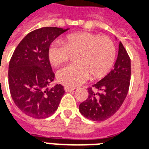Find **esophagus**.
I'll use <instances>...</instances> for the list:
<instances>
[{"instance_id": "1", "label": "esophagus", "mask_w": 149, "mask_h": 149, "mask_svg": "<svg viewBox=\"0 0 149 149\" xmlns=\"http://www.w3.org/2000/svg\"><path fill=\"white\" fill-rule=\"evenodd\" d=\"M73 90V88H69V87H65V92H70V91H72Z\"/></svg>"}]
</instances>
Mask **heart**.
I'll return each mask as SVG.
<instances>
[{
	"mask_svg": "<svg viewBox=\"0 0 149 149\" xmlns=\"http://www.w3.org/2000/svg\"><path fill=\"white\" fill-rule=\"evenodd\" d=\"M75 56L76 65L60 69L57 81L66 87H77L91 76L92 79L104 77L115 62L116 50L114 43L108 37L81 32L69 34L63 43L55 41L48 49L50 63L58 66Z\"/></svg>",
	"mask_w": 149,
	"mask_h": 149,
	"instance_id": "1",
	"label": "heart"
}]
</instances>
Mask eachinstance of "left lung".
Here are the masks:
<instances>
[{
	"label": "left lung",
	"instance_id": "1",
	"mask_svg": "<svg viewBox=\"0 0 149 149\" xmlns=\"http://www.w3.org/2000/svg\"><path fill=\"white\" fill-rule=\"evenodd\" d=\"M131 79V61L121 42L119 43L114 68L103 79L88 88V97L79 105L84 117L103 121L117 112L128 94Z\"/></svg>",
	"mask_w": 149,
	"mask_h": 149
}]
</instances>
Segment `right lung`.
<instances>
[{"label":"right lung","mask_w":149,"mask_h":149,"mask_svg":"<svg viewBox=\"0 0 149 149\" xmlns=\"http://www.w3.org/2000/svg\"><path fill=\"white\" fill-rule=\"evenodd\" d=\"M69 29L44 27L28 33L15 49L8 65L11 97L21 112L36 119L47 118L56 111L65 89L54 81L48 57L49 45Z\"/></svg>","instance_id":"add662e5"}]
</instances>
